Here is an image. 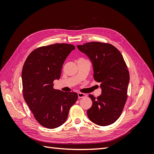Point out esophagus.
Segmentation results:
<instances>
[{"mask_svg":"<svg viewBox=\"0 0 154 154\" xmlns=\"http://www.w3.org/2000/svg\"><path fill=\"white\" fill-rule=\"evenodd\" d=\"M78 98H82V97H85L87 96V95L84 93H82V92H79L78 94Z\"/></svg>","mask_w":154,"mask_h":154,"instance_id":"1","label":"esophagus"}]
</instances>
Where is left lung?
I'll list each match as a JSON object with an SVG mask.
<instances>
[{"label":"left lung","instance_id":"8db88e82","mask_svg":"<svg viewBox=\"0 0 154 154\" xmlns=\"http://www.w3.org/2000/svg\"><path fill=\"white\" fill-rule=\"evenodd\" d=\"M92 62L94 80L100 83L101 94L89 96L92 105L87 116L94 123L105 126L114 123L122 114L127 100L130 74L120 51L110 44L91 42L78 45Z\"/></svg>","mask_w":154,"mask_h":154}]
</instances>
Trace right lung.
Returning <instances> with one entry per match:
<instances>
[{"label": "right lung", "mask_w": 154, "mask_h": 154, "mask_svg": "<svg viewBox=\"0 0 154 154\" xmlns=\"http://www.w3.org/2000/svg\"><path fill=\"white\" fill-rule=\"evenodd\" d=\"M74 49V45L64 43L42 46L32 51L23 66V96L35 119L47 128L66 122L70 108L78 100L76 92L53 88L64 61Z\"/></svg>", "instance_id": "obj_1"}]
</instances>
